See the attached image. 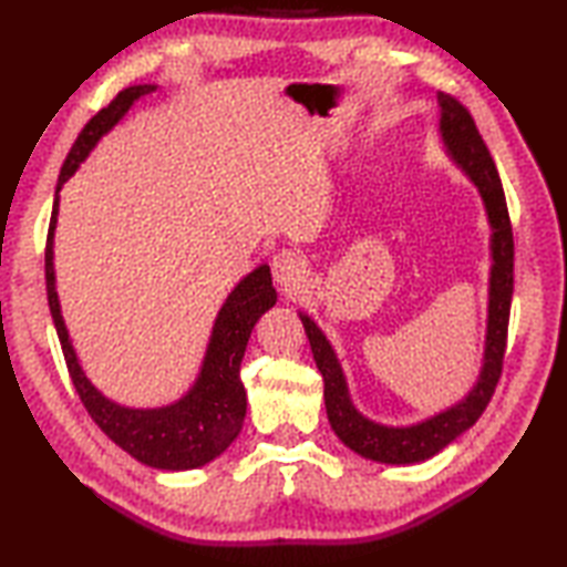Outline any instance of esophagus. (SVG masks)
I'll use <instances>...</instances> for the list:
<instances>
[{
  "label": "esophagus",
  "mask_w": 567,
  "mask_h": 567,
  "mask_svg": "<svg viewBox=\"0 0 567 567\" xmlns=\"http://www.w3.org/2000/svg\"><path fill=\"white\" fill-rule=\"evenodd\" d=\"M307 260L297 250L285 248L272 256V277L285 292H297L307 282Z\"/></svg>",
  "instance_id": "esophagus-1"
}]
</instances>
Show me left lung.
Returning a JSON list of instances; mask_svg holds the SVG:
<instances>
[{"mask_svg": "<svg viewBox=\"0 0 567 567\" xmlns=\"http://www.w3.org/2000/svg\"><path fill=\"white\" fill-rule=\"evenodd\" d=\"M439 131L445 153L461 171L473 179L480 197H483L487 221L492 228L489 236V302H487V336H485V355L483 370L465 394V400L443 409L419 424L409 426H384L363 416L351 402L343 368L336 358L327 336L317 327L315 319L299 311L305 323L307 339L315 353L317 368L323 378V402H327L329 424L348 449L375 463L388 465H412L429 461L441 453L445 445L461 436L475 421L483 416L492 394L502 375V360L507 351V327L514 292V236L507 212V199L499 183V173L495 161L485 146L483 136L465 106L451 94L439 92Z\"/></svg>", "mask_w": 567, "mask_h": 567, "instance_id": "left-lung-1", "label": "left lung"}]
</instances>
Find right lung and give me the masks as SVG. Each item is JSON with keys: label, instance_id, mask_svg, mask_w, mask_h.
Here are the masks:
<instances>
[{"label": "right lung", "instance_id": "add662e5", "mask_svg": "<svg viewBox=\"0 0 567 567\" xmlns=\"http://www.w3.org/2000/svg\"><path fill=\"white\" fill-rule=\"evenodd\" d=\"M155 84H134L116 94L110 106L94 114L87 126L80 131L78 141L72 143L68 158L60 167L51 226H48L45 244V290L48 307L55 323L60 346L68 363L72 384L80 394V400L87 409L106 436L118 449L134 455L138 463L158 467V470H192L202 467L216 455H221L234 439L240 433L246 419V390L240 382V360H244L250 331L256 321L275 307L277 292L272 287L270 265H258L240 280L231 295L226 297L224 307L216 315L214 329L209 336L207 353L202 360V370L185 396L177 402L158 406V409H131L122 406L94 388L78 363L75 348L70 343L60 302L55 292V268H53V234L58 224V204L68 179L75 175L80 163L87 158L90 151L97 146V141L112 131L131 104L141 100L143 94H151Z\"/></svg>", "mask_w": 567, "mask_h": 567}]
</instances>
